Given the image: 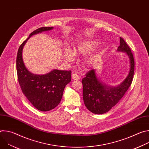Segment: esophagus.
I'll list each match as a JSON object with an SVG mask.
<instances>
[{
    "mask_svg": "<svg viewBox=\"0 0 149 149\" xmlns=\"http://www.w3.org/2000/svg\"><path fill=\"white\" fill-rule=\"evenodd\" d=\"M72 78L74 80H78L79 79V76L78 75H77V74H73L72 75Z\"/></svg>",
    "mask_w": 149,
    "mask_h": 149,
    "instance_id": "1",
    "label": "esophagus"
}]
</instances>
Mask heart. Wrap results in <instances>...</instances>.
<instances>
[{
	"instance_id": "1",
	"label": "heart",
	"mask_w": 149,
	"mask_h": 149,
	"mask_svg": "<svg viewBox=\"0 0 149 149\" xmlns=\"http://www.w3.org/2000/svg\"><path fill=\"white\" fill-rule=\"evenodd\" d=\"M97 46L96 41H87L84 43L80 44L77 47L74 48L73 51L76 55H86L90 52L93 51ZM63 55L65 58V59L68 62H72L74 60V55L72 51L70 49H67L63 52ZM95 58L91 57L88 60V63H92L94 61Z\"/></svg>"
}]
</instances>
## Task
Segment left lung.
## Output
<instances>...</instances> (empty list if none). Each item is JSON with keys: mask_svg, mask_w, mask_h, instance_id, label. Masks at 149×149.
<instances>
[{"mask_svg": "<svg viewBox=\"0 0 149 149\" xmlns=\"http://www.w3.org/2000/svg\"><path fill=\"white\" fill-rule=\"evenodd\" d=\"M118 51H124L130 58V70L128 76L118 86H105L98 79L95 70L89 71L82 79V96L85 105L93 113L102 114L108 112L122 98L132 83L134 72V59L131 49L120 37Z\"/></svg>", "mask_w": 149, "mask_h": 149, "instance_id": "obj_1", "label": "left lung"}]
</instances>
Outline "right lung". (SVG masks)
Here are the masks:
<instances>
[{
  "instance_id": "1",
  "label": "right lung",
  "mask_w": 149,
  "mask_h": 149,
  "mask_svg": "<svg viewBox=\"0 0 149 149\" xmlns=\"http://www.w3.org/2000/svg\"><path fill=\"white\" fill-rule=\"evenodd\" d=\"M52 29L53 27H42L32 32L20 45L16 57V71L20 88L29 102L42 111L51 110L59 104L65 87L71 80V71L54 70L45 75L33 74L24 65L22 49L31 36Z\"/></svg>"
}]
</instances>
